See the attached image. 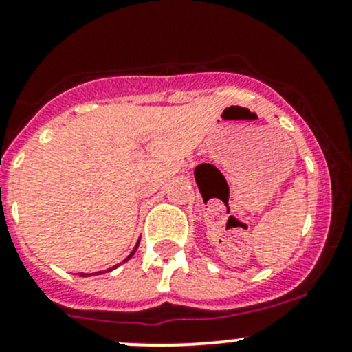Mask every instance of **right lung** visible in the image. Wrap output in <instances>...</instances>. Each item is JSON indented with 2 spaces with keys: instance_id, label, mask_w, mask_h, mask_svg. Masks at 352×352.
Masks as SVG:
<instances>
[{
  "instance_id": "add662e5",
  "label": "right lung",
  "mask_w": 352,
  "mask_h": 352,
  "mask_svg": "<svg viewBox=\"0 0 352 352\" xmlns=\"http://www.w3.org/2000/svg\"><path fill=\"white\" fill-rule=\"evenodd\" d=\"M138 245H140V242H138V243H136V247H134V250H133V252H131V255H129V257H127V258H126V261H129V258H131V257H133V255H134V252H136V248H138ZM109 271H110V269H109ZM81 276H87V274H81Z\"/></svg>"
}]
</instances>
